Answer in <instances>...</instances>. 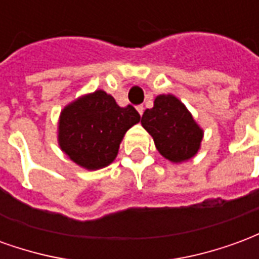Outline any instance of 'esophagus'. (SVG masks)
<instances>
[{"label":"esophagus","instance_id":"obj_1","mask_svg":"<svg viewBox=\"0 0 259 259\" xmlns=\"http://www.w3.org/2000/svg\"><path fill=\"white\" fill-rule=\"evenodd\" d=\"M136 109H137V112L140 113V116L143 115V112H144V107H143V105H137V107H136Z\"/></svg>","mask_w":259,"mask_h":259}]
</instances>
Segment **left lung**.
<instances>
[{
  "label": "left lung",
  "instance_id": "8db88e82",
  "mask_svg": "<svg viewBox=\"0 0 259 259\" xmlns=\"http://www.w3.org/2000/svg\"><path fill=\"white\" fill-rule=\"evenodd\" d=\"M141 124L152 136L159 154L172 162L187 161L200 150L204 132L172 94L158 96L154 107L143 113Z\"/></svg>",
  "mask_w": 259,
  "mask_h": 259
}]
</instances>
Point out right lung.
I'll return each instance as SVG.
<instances>
[{
    "mask_svg": "<svg viewBox=\"0 0 259 259\" xmlns=\"http://www.w3.org/2000/svg\"><path fill=\"white\" fill-rule=\"evenodd\" d=\"M139 122L140 115L132 105L119 107L112 96L97 90L77 98L61 112L59 147L83 168H105L118 155L124 133Z\"/></svg>",
    "mask_w": 259,
    "mask_h": 259,
    "instance_id": "right-lung-1",
    "label": "right lung"
}]
</instances>
